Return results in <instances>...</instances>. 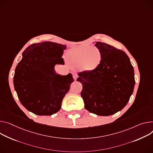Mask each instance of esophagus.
<instances>
[{
	"mask_svg": "<svg viewBox=\"0 0 153 153\" xmlns=\"http://www.w3.org/2000/svg\"><path fill=\"white\" fill-rule=\"evenodd\" d=\"M73 78H74V80H76V79L77 78V74L76 73H73Z\"/></svg>",
	"mask_w": 153,
	"mask_h": 153,
	"instance_id": "1",
	"label": "esophagus"
}]
</instances>
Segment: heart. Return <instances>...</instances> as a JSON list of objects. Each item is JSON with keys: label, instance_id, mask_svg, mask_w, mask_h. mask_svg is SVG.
Listing matches in <instances>:
<instances>
[{"label": "heart", "instance_id": "b5f03b06", "mask_svg": "<svg viewBox=\"0 0 153 153\" xmlns=\"http://www.w3.org/2000/svg\"><path fill=\"white\" fill-rule=\"evenodd\" d=\"M68 59L72 65L82 66L87 71H91L99 65L101 61V53L97 49L89 51L88 47H80L69 51Z\"/></svg>", "mask_w": 153, "mask_h": 153}]
</instances>
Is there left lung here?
<instances>
[{"label": "left lung", "instance_id": "1", "mask_svg": "<svg viewBox=\"0 0 153 153\" xmlns=\"http://www.w3.org/2000/svg\"><path fill=\"white\" fill-rule=\"evenodd\" d=\"M95 46L101 53L100 63L93 70L78 73L77 81L82 85L85 108L97 115L108 116L128 104L135 85L134 68L124 51L102 42Z\"/></svg>", "mask_w": 153, "mask_h": 153}]
</instances>
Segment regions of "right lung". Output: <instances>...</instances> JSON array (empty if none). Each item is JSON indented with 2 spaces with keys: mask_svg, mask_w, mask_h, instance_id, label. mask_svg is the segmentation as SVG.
I'll use <instances>...</instances> for the list:
<instances>
[{
  "mask_svg": "<svg viewBox=\"0 0 153 153\" xmlns=\"http://www.w3.org/2000/svg\"><path fill=\"white\" fill-rule=\"evenodd\" d=\"M65 45L45 41L34 43L22 52L16 67L13 84L22 105L38 115H51L60 110L74 79L71 73L60 76L54 66L63 65Z\"/></svg>",
  "mask_w": 153,
  "mask_h": 153,
  "instance_id": "obj_1",
  "label": "right lung"
}]
</instances>
